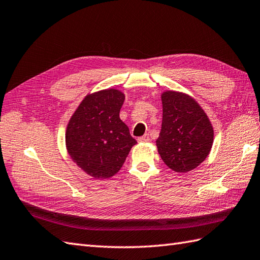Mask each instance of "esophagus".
Instances as JSON below:
<instances>
[{"label":"esophagus","instance_id":"1","mask_svg":"<svg viewBox=\"0 0 260 260\" xmlns=\"http://www.w3.org/2000/svg\"><path fill=\"white\" fill-rule=\"evenodd\" d=\"M149 140H150V138H149V135H148V134H145V135H143L142 137H138V138H137L138 142H149Z\"/></svg>","mask_w":260,"mask_h":260}]
</instances>
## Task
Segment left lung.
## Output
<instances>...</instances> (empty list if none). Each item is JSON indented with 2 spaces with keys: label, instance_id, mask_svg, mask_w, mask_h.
<instances>
[{
  "label": "left lung",
  "instance_id": "obj_1",
  "mask_svg": "<svg viewBox=\"0 0 260 260\" xmlns=\"http://www.w3.org/2000/svg\"><path fill=\"white\" fill-rule=\"evenodd\" d=\"M162 122L156 146L162 161L177 173L194 170L207 157L214 129L206 113L189 95L166 90L161 94Z\"/></svg>",
  "mask_w": 260,
  "mask_h": 260
}]
</instances>
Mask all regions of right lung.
<instances>
[{
  "instance_id": "right-lung-1",
  "label": "right lung",
  "mask_w": 260,
  "mask_h": 260,
  "mask_svg": "<svg viewBox=\"0 0 260 260\" xmlns=\"http://www.w3.org/2000/svg\"><path fill=\"white\" fill-rule=\"evenodd\" d=\"M125 95L110 88L88 94L72 115L65 143L78 167L94 178H110L137 143L119 118Z\"/></svg>"
}]
</instances>
